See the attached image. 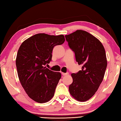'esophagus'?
Here are the masks:
<instances>
[{"label":"esophagus","instance_id":"1","mask_svg":"<svg viewBox=\"0 0 121 121\" xmlns=\"http://www.w3.org/2000/svg\"><path fill=\"white\" fill-rule=\"evenodd\" d=\"M62 75L63 76H66V75L69 74V72H66V73H63V72H62Z\"/></svg>","mask_w":121,"mask_h":121}]
</instances>
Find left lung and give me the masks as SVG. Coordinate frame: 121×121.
<instances>
[{
    "label": "left lung",
    "instance_id": "8db88e82",
    "mask_svg": "<svg viewBox=\"0 0 121 121\" xmlns=\"http://www.w3.org/2000/svg\"><path fill=\"white\" fill-rule=\"evenodd\" d=\"M65 37L76 61L82 65L81 70L71 74L73 82L69 91L76 100L86 101L94 96L103 80L107 65L105 50L98 39L85 31L79 30Z\"/></svg>",
    "mask_w": 121,
    "mask_h": 121
}]
</instances>
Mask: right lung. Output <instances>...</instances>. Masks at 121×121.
I'll list each match as a JSON object with an SVG mask.
<instances>
[{
  "instance_id": "1",
  "label": "right lung",
  "mask_w": 121,
  "mask_h": 121,
  "mask_svg": "<svg viewBox=\"0 0 121 121\" xmlns=\"http://www.w3.org/2000/svg\"><path fill=\"white\" fill-rule=\"evenodd\" d=\"M64 36L38 33L21 44L16 59L18 77L30 98L39 103L49 101L54 96L61 74L46 68L52 60L55 46L65 41Z\"/></svg>"
}]
</instances>
